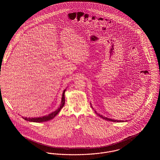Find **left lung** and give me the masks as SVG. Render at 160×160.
Segmentation results:
<instances>
[{"label":"left lung","instance_id":"8db88e82","mask_svg":"<svg viewBox=\"0 0 160 160\" xmlns=\"http://www.w3.org/2000/svg\"><path fill=\"white\" fill-rule=\"evenodd\" d=\"M92 108H93V107L92 106H91ZM95 111V110H94ZM95 112L96 113V114H98L99 116H100L101 118H102V119H106L107 121H112V122H124L123 121H117V120H114V119H110V118H107L106 117H103L102 115H100L99 114H98L97 113V112H96V111H95Z\"/></svg>","mask_w":160,"mask_h":160}]
</instances>
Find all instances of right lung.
<instances>
[{"mask_svg": "<svg viewBox=\"0 0 160 160\" xmlns=\"http://www.w3.org/2000/svg\"><path fill=\"white\" fill-rule=\"evenodd\" d=\"M66 91V89H65L63 93H62V101H61V104L60 107L53 112L51 113L50 114H48L45 116H42V117H39V118H24L22 117L23 119L26 121H28L29 122H43L50 121L51 119H53L60 112L62 108L63 107L65 104V92Z\"/></svg>", "mask_w": 160, "mask_h": 160, "instance_id": "add662e5", "label": "right lung"}]
</instances>
